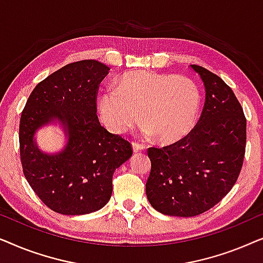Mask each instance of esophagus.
Wrapping results in <instances>:
<instances>
[{"label": "esophagus", "instance_id": "1", "mask_svg": "<svg viewBox=\"0 0 263 263\" xmlns=\"http://www.w3.org/2000/svg\"><path fill=\"white\" fill-rule=\"evenodd\" d=\"M145 148V146L142 145V143H140V142H136V141H134L133 142V151H134L135 153H138V152H141V151Z\"/></svg>", "mask_w": 263, "mask_h": 263}]
</instances>
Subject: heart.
Instances as JSON below:
<instances>
[{"instance_id":"obj_1","label":"heart","mask_w":263,"mask_h":263,"mask_svg":"<svg viewBox=\"0 0 263 263\" xmlns=\"http://www.w3.org/2000/svg\"><path fill=\"white\" fill-rule=\"evenodd\" d=\"M202 93L189 78L154 71H132L107 88L99 98V115L115 134H123L138 124L142 133L171 143L188 134L199 116Z\"/></svg>"}]
</instances>
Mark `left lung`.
<instances>
[{
    "mask_svg": "<svg viewBox=\"0 0 263 263\" xmlns=\"http://www.w3.org/2000/svg\"><path fill=\"white\" fill-rule=\"evenodd\" d=\"M190 68L206 91L199 122L179 141L147 149V199L154 210L174 217H195L220 202L235 185L246 154L247 120L235 93L206 68Z\"/></svg>",
    "mask_w": 263,
    "mask_h": 263,
    "instance_id": "8db88e82",
    "label": "left lung"
}]
</instances>
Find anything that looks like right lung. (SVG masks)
Here are the masks:
<instances>
[{
  "label": "right lung",
  "mask_w": 263,
  "mask_h": 263,
  "mask_svg": "<svg viewBox=\"0 0 263 263\" xmlns=\"http://www.w3.org/2000/svg\"><path fill=\"white\" fill-rule=\"evenodd\" d=\"M110 68L95 60L67 64L39 82L20 118L23 171L45 206L66 215L103 208L112 194V176L132 157L130 142L99 123L97 96ZM59 119L68 135L65 149L43 154L33 136L38 127Z\"/></svg>",
  "instance_id": "1"
}]
</instances>
